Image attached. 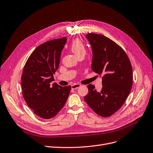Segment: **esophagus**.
<instances>
[{
	"instance_id": "esophagus-1",
	"label": "esophagus",
	"mask_w": 153,
	"mask_h": 153,
	"mask_svg": "<svg viewBox=\"0 0 153 153\" xmlns=\"http://www.w3.org/2000/svg\"><path fill=\"white\" fill-rule=\"evenodd\" d=\"M80 86H81V84H73V85H71V88L73 89H77V88H79V87H80Z\"/></svg>"
}]
</instances>
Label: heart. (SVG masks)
Listing matches in <instances>:
<instances>
[{
	"instance_id": "1",
	"label": "heart",
	"mask_w": 153,
	"mask_h": 153,
	"mask_svg": "<svg viewBox=\"0 0 153 153\" xmlns=\"http://www.w3.org/2000/svg\"><path fill=\"white\" fill-rule=\"evenodd\" d=\"M71 51L76 57L85 53V49L84 44L78 39H76L72 41L71 45Z\"/></svg>"
}]
</instances>
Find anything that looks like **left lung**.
<instances>
[{
	"label": "left lung",
	"mask_w": 153,
	"mask_h": 153,
	"mask_svg": "<svg viewBox=\"0 0 153 153\" xmlns=\"http://www.w3.org/2000/svg\"><path fill=\"white\" fill-rule=\"evenodd\" d=\"M86 38L92 51V70L102 74V88L97 91L89 84L84 100L97 114L107 117L120 109L132 85V69L124 51L104 36L89 33Z\"/></svg>",
	"instance_id": "obj_1"
}]
</instances>
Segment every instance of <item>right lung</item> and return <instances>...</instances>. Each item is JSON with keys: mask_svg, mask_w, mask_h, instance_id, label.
Listing matches in <instances>:
<instances>
[{"mask_svg": "<svg viewBox=\"0 0 153 153\" xmlns=\"http://www.w3.org/2000/svg\"><path fill=\"white\" fill-rule=\"evenodd\" d=\"M67 42L65 37L42 44L32 52L26 62L21 77L22 95L29 107L43 119L56 116L67 101L70 85L54 82L61 54Z\"/></svg>", "mask_w": 153, "mask_h": 153, "instance_id": "right-lung-1", "label": "right lung"}]
</instances>
